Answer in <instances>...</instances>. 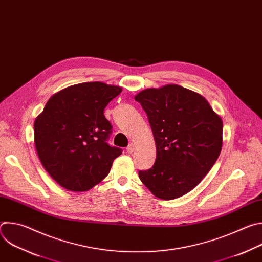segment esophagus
I'll return each instance as SVG.
<instances>
[{"mask_svg":"<svg viewBox=\"0 0 262 262\" xmlns=\"http://www.w3.org/2000/svg\"><path fill=\"white\" fill-rule=\"evenodd\" d=\"M134 148H135V145H134V144H129V145L126 147V152H127L128 155L133 154V151H134Z\"/></svg>","mask_w":262,"mask_h":262,"instance_id":"esophagus-1","label":"esophagus"}]
</instances>
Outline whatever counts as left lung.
I'll use <instances>...</instances> for the list:
<instances>
[{
  "mask_svg": "<svg viewBox=\"0 0 262 262\" xmlns=\"http://www.w3.org/2000/svg\"><path fill=\"white\" fill-rule=\"evenodd\" d=\"M151 126L157 159L140 170L141 181L160 199L192 191L216 162L222 149V119L200 94L178 85L146 89L135 96Z\"/></svg>",
  "mask_w": 262,
  "mask_h": 262,
  "instance_id": "obj_1",
  "label": "left lung"
}]
</instances>
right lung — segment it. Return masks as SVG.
Returning a JSON list of instances; mask_svg holds the SVG:
<instances>
[{
	"label": "right lung",
	"instance_id": "1",
	"mask_svg": "<svg viewBox=\"0 0 262 262\" xmlns=\"http://www.w3.org/2000/svg\"><path fill=\"white\" fill-rule=\"evenodd\" d=\"M122 89L100 82L73 85L53 95L34 123L37 154L63 188L85 192L110 172L122 149L107 143V103Z\"/></svg>",
	"mask_w": 262,
	"mask_h": 262
}]
</instances>
